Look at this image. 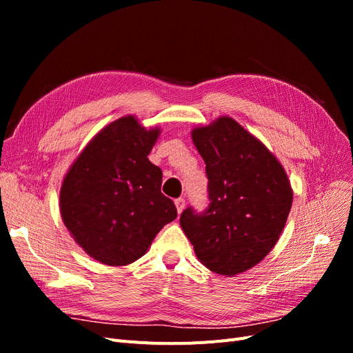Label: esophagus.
<instances>
[{
	"label": "esophagus",
	"mask_w": 353,
	"mask_h": 353,
	"mask_svg": "<svg viewBox=\"0 0 353 353\" xmlns=\"http://www.w3.org/2000/svg\"><path fill=\"white\" fill-rule=\"evenodd\" d=\"M175 206H176V210H178V213H181L184 210V208H185V200L184 199H176L175 200Z\"/></svg>",
	"instance_id": "1"
}]
</instances>
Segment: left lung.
<instances>
[{
  "mask_svg": "<svg viewBox=\"0 0 353 353\" xmlns=\"http://www.w3.org/2000/svg\"><path fill=\"white\" fill-rule=\"evenodd\" d=\"M191 138L206 163L210 203L203 213H181V228L208 270L241 274L279 241L293 203L290 181L279 159L232 117L197 126Z\"/></svg>",
  "mask_w": 353,
  "mask_h": 353,
  "instance_id": "left-lung-1",
  "label": "left lung"
}]
</instances>
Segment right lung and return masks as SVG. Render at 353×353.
Returning <instances> with one entry per match:
<instances>
[{"mask_svg":"<svg viewBox=\"0 0 353 353\" xmlns=\"http://www.w3.org/2000/svg\"><path fill=\"white\" fill-rule=\"evenodd\" d=\"M160 128L132 114L104 126L69 168L60 213L70 236L92 259L123 266L140 259L166 223L176 218L162 194V170L148 160Z\"/></svg>","mask_w":353,"mask_h":353,"instance_id":"1","label":"right lung"}]
</instances>
